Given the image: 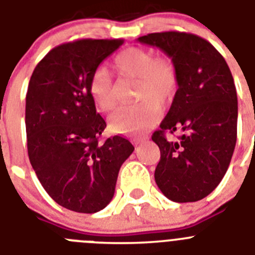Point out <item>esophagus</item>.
Returning a JSON list of instances; mask_svg holds the SVG:
<instances>
[{
    "mask_svg": "<svg viewBox=\"0 0 255 255\" xmlns=\"http://www.w3.org/2000/svg\"><path fill=\"white\" fill-rule=\"evenodd\" d=\"M146 141L147 137H137V138H133V143H134L135 146H139V144L144 143Z\"/></svg>",
    "mask_w": 255,
    "mask_h": 255,
    "instance_id": "esophagus-1",
    "label": "esophagus"
}]
</instances>
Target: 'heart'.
Returning a JSON list of instances; mask_svg holds the SVG:
<instances>
[{
    "mask_svg": "<svg viewBox=\"0 0 255 255\" xmlns=\"http://www.w3.org/2000/svg\"><path fill=\"white\" fill-rule=\"evenodd\" d=\"M121 75L137 80L135 98L138 104L121 108L109 117V127L120 134H141L152 127L161 116V106L175 98L178 74L175 63L167 56H157L141 47H128L114 59ZM93 101L101 111L109 112L117 106L113 83L108 71L98 68L89 82Z\"/></svg>",
    "mask_w": 255,
    "mask_h": 255,
    "instance_id": "obj_1",
    "label": "heart"
}]
</instances>
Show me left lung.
Here are the masks:
<instances>
[{"label": "left lung", "instance_id": "1", "mask_svg": "<svg viewBox=\"0 0 255 255\" xmlns=\"http://www.w3.org/2000/svg\"><path fill=\"white\" fill-rule=\"evenodd\" d=\"M162 50L175 63L178 88L152 141L161 158L154 171L158 189L175 203L208 196L224 177L237 143L238 98L225 59L194 34L166 31L137 39ZM184 134L167 141L165 131Z\"/></svg>", "mask_w": 255, "mask_h": 255}]
</instances>
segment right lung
Here are the masks:
<instances>
[{"mask_svg":"<svg viewBox=\"0 0 255 255\" xmlns=\"http://www.w3.org/2000/svg\"><path fill=\"white\" fill-rule=\"evenodd\" d=\"M122 40L84 39L56 46L35 68L26 94L28 158L45 191L71 211L93 214L113 199L121 166L134 147L97 113L89 82Z\"/></svg>","mask_w":255,"mask_h":255,"instance_id":"1","label":"right lung"}]
</instances>
